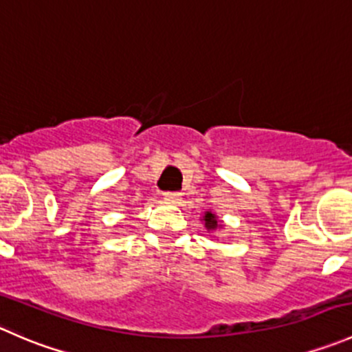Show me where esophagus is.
I'll use <instances>...</instances> for the list:
<instances>
[{"label": "esophagus", "instance_id": "esophagus-1", "mask_svg": "<svg viewBox=\"0 0 352 352\" xmlns=\"http://www.w3.org/2000/svg\"><path fill=\"white\" fill-rule=\"evenodd\" d=\"M164 200H168V201H179L181 200V193H179V191H166V193H164Z\"/></svg>", "mask_w": 352, "mask_h": 352}]
</instances>
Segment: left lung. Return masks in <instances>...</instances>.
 I'll use <instances>...</instances> for the list:
<instances>
[{
	"label": "left lung",
	"mask_w": 352,
	"mask_h": 352,
	"mask_svg": "<svg viewBox=\"0 0 352 352\" xmlns=\"http://www.w3.org/2000/svg\"><path fill=\"white\" fill-rule=\"evenodd\" d=\"M201 221H204L207 231H217V229L222 228V224H221V221L217 219V215L212 214V212H205V215Z\"/></svg>",
	"instance_id": "1"
}]
</instances>
